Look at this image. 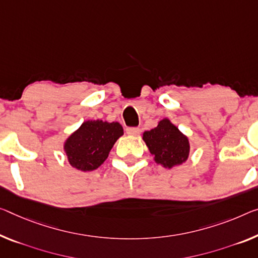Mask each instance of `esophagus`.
I'll return each instance as SVG.
<instances>
[{
  "mask_svg": "<svg viewBox=\"0 0 258 258\" xmlns=\"http://www.w3.org/2000/svg\"><path fill=\"white\" fill-rule=\"evenodd\" d=\"M125 132H126V134L130 135V136H137V135L140 134L141 129L140 128H135V126H134V128H126Z\"/></svg>",
  "mask_w": 258,
  "mask_h": 258,
  "instance_id": "esophagus-1",
  "label": "esophagus"
}]
</instances>
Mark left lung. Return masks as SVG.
I'll return each instance as SVG.
<instances>
[{
    "label": "left lung",
    "instance_id": "obj_1",
    "mask_svg": "<svg viewBox=\"0 0 258 258\" xmlns=\"http://www.w3.org/2000/svg\"><path fill=\"white\" fill-rule=\"evenodd\" d=\"M143 141L154 156V161L166 168L183 164L189 157L188 137L168 118H162L156 128L143 134Z\"/></svg>",
    "mask_w": 258,
    "mask_h": 258
}]
</instances>
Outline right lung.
<instances>
[{
	"label": "right lung",
	"mask_w": 258,
	"mask_h": 258,
	"mask_svg": "<svg viewBox=\"0 0 258 258\" xmlns=\"http://www.w3.org/2000/svg\"><path fill=\"white\" fill-rule=\"evenodd\" d=\"M123 135L118 122L89 120L67 138L64 151L69 164L82 172L97 169Z\"/></svg>",
	"instance_id": "obj_1"
}]
</instances>
